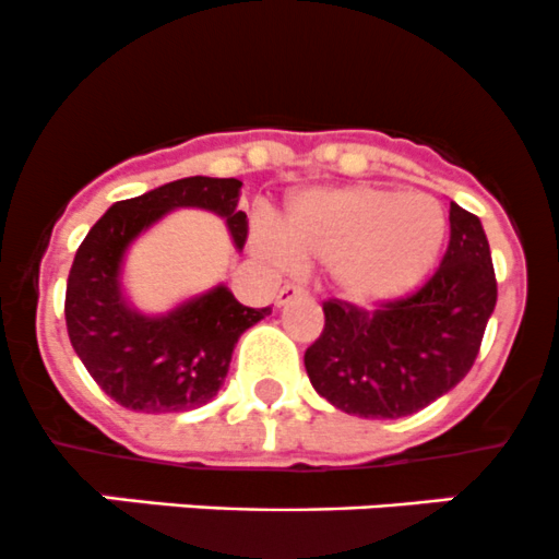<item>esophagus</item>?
I'll return each mask as SVG.
<instances>
[{"instance_id":"34e87169","label":"esophagus","mask_w":559,"mask_h":559,"mask_svg":"<svg viewBox=\"0 0 559 559\" xmlns=\"http://www.w3.org/2000/svg\"><path fill=\"white\" fill-rule=\"evenodd\" d=\"M298 296H304V287L287 282V285H282L280 293H277V307H285V304H290L293 298H298Z\"/></svg>"}]
</instances>
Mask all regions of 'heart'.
<instances>
[{
	"label": "heart",
	"mask_w": 559,
	"mask_h": 559,
	"mask_svg": "<svg viewBox=\"0 0 559 559\" xmlns=\"http://www.w3.org/2000/svg\"><path fill=\"white\" fill-rule=\"evenodd\" d=\"M445 209L427 192L383 187L314 190L290 203L282 223L255 230V250L269 261L290 255L331 269L336 293L356 307L405 298L438 263Z\"/></svg>",
	"instance_id": "obj_1"
}]
</instances>
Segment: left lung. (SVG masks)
Listing matches in <instances>:
<instances>
[{"label":"left lung","instance_id":"obj_1","mask_svg":"<svg viewBox=\"0 0 559 559\" xmlns=\"http://www.w3.org/2000/svg\"><path fill=\"white\" fill-rule=\"evenodd\" d=\"M451 239L421 290L378 309L323 304V334L304 353L309 383L350 416L402 418L449 394L469 372L497 304L480 219L451 203Z\"/></svg>","mask_w":559,"mask_h":559}]
</instances>
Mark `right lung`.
<instances>
[{"label": "right lung", "mask_w": 559, "mask_h": 559, "mask_svg": "<svg viewBox=\"0 0 559 559\" xmlns=\"http://www.w3.org/2000/svg\"><path fill=\"white\" fill-rule=\"evenodd\" d=\"M239 179L187 176L114 203L81 241L64 296L68 334L94 383L127 411L185 413L206 405L228 374L239 336L272 314V307L239 304L225 285L168 314L138 312L121 290L127 247L174 209L214 212L241 250L247 214L239 212Z\"/></svg>", "instance_id": "1"}]
</instances>
